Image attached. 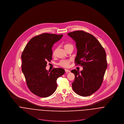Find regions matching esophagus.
Listing matches in <instances>:
<instances>
[{"mask_svg": "<svg viewBox=\"0 0 124 124\" xmlns=\"http://www.w3.org/2000/svg\"><path fill=\"white\" fill-rule=\"evenodd\" d=\"M65 71L66 72H70V71L68 69H65Z\"/></svg>", "mask_w": 124, "mask_h": 124, "instance_id": "obj_1", "label": "esophagus"}]
</instances>
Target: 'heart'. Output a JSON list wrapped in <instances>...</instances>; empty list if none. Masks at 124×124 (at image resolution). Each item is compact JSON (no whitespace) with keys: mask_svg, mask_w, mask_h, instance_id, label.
<instances>
[{"mask_svg":"<svg viewBox=\"0 0 124 124\" xmlns=\"http://www.w3.org/2000/svg\"><path fill=\"white\" fill-rule=\"evenodd\" d=\"M72 46V45H71L70 43H66L64 45V49H65L66 48ZM53 54H54V52L53 53ZM70 60H61L58 63V64L62 67H68L70 65Z\"/></svg>","mask_w":124,"mask_h":124,"instance_id":"1","label":"heart"}]
</instances>
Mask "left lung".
Segmentation results:
<instances>
[{
  "instance_id": "8db88e82",
  "label": "left lung",
  "mask_w": 124,
  "mask_h": 124,
  "mask_svg": "<svg viewBox=\"0 0 124 124\" xmlns=\"http://www.w3.org/2000/svg\"><path fill=\"white\" fill-rule=\"evenodd\" d=\"M76 42L77 50L75 59L76 65H81L80 72L72 70L75 75L72 87L79 95L88 96L100 87L107 67L106 53L93 36L83 31L68 33Z\"/></svg>"
}]
</instances>
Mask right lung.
Instances as JSON below:
<instances>
[{
	"mask_svg": "<svg viewBox=\"0 0 124 124\" xmlns=\"http://www.w3.org/2000/svg\"><path fill=\"white\" fill-rule=\"evenodd\" d=\"M62 34L42 33L32 38L21 55V69L27 86L34 94L47 97L53 94L57 87V79L65 72L62 68L46 69L48 62L52 60V47Z\"/></svg>",
	"mask_w": 124,
	"mask_h": 124,
	"instance_id": "1",
	"label": "right lung"
}]
</instances>
